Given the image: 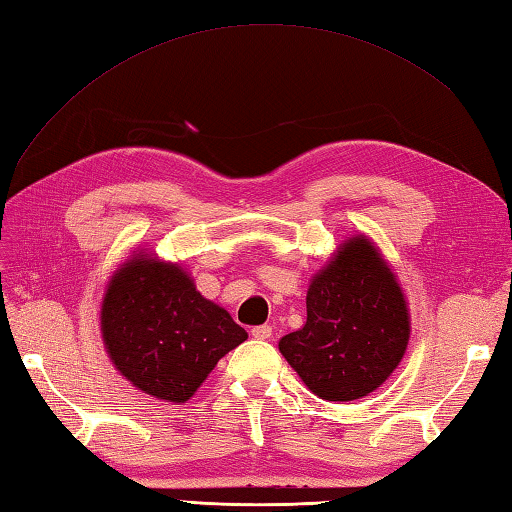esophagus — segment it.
I'll use <instances>...</instances> for the list:
<instances>
[{
	"mask_svg": "<svg viewBox=\"0 0 512 512\" xmlns=\"http://www.w3.org/2000/svg\"><path fill=\"white\" fill-rule=\"evenodd\" d=\"M255 336V339H270L273 336V325H257V328H253V332H250Z\"/></svg>",
	"mask_w": 512,
	"mask_h": 512,
	"instance_id": "1",
	"label": "esophagus"
}]
</instances>
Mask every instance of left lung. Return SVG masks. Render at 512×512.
Listing matches in <instances>:
<instances>
[{
  "label": "left lung",
  "mask_w": 512,
  "mask_h": 512,
  "mask_svg": "<svg viewBox=\"0 0 512 512\" xmlns=\"http://www.w3.org/2000/svg\"><path fill=\"white\" fill-rule=\"evenodd\" d=\"M308 319L279 352L323 400L372 394L405 356L411 321L396 275L365 235L350 237L312 277Z\"/></svg>",
  "instance_id": "1"
}]
</instances>
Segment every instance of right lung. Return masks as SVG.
<instances>
[{"label": "right lung", "mask_w": 512, "mask_h": 512, "mask_svg": "<svg viewBox=\"0 0 512 512\" xmlns=\"http://www.w3.org/2000/svg\"><path fill=\"white\" fill-rule=\"evenodd\" d=\"M101 334L118 372L167 402L189 400L217 361L248 339L178 264L140 253L107 284Z\"/></svg>", "instance_id": "add662e5"}]
</instances>
